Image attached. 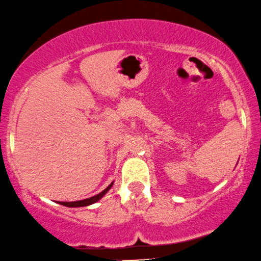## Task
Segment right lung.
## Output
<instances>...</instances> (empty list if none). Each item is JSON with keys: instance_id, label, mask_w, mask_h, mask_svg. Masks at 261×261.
<instances>
[{"instance_id": "add662e5", "label": "right lung", "mask_w": 261, "mask_h": 261, "mask_svg": "<svg viewBox=\"0 0 261 261\" xmlns=\"http://www.w3.org/2000/svg\"><path fill=\"white\" fill-rule=\"evenodd\" d=\"M113 183L114 182H112L110 186H108L105 190H102L100 194H97V195H95V196L89 197V199L79 200V201H72V202H62V201H58V203H60V204H62V206H66V207H85V206H90V204L97 202L98 200H101L102 197L106 195L107 191L110 190L112 187H113Z\"/></svg>"}]
</instances>
